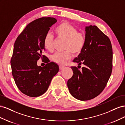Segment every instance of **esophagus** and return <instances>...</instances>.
Masks as SVG:
<instances>
[{"label": "esophagus", "instance_id": "34e87169", "mask_svg": "<svg viewBox=\"0 0 125 125\" xmlns=\"http://www.w3.org/2000/svg\"><path fill=\"white\" fill-rule=\"evenodd\" d=\"M64 68H65V67H64L63 66H59V70H61L63 69Z\"/></svg>", "mask_w": 125, "mask_h": 125}]
</instances>
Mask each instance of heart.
Wrapping results in <instances>:
<instances>
[{
	"mask_svg": "<svg viewBox=\"0 0 125 125\" xmlns=\"http://www.w3.org/2000/svg\"><path fill=\"white\" fill-rule=\"evenodd\" d=\"M58 38L66 40L63 52H57L52 56V59L60 65H65L71 59L72 54L77 55L83 50L85 44V36L83 33L78 32V29L68 22H64L55 29ZM44 48L48 51L53 50V37L50 33L45 35L43 40Z\"/></svg>",
	"mask_w": 125,
	"mask_h": 125,
	"instance_id": "1",
	"label": "heart"
}]
</instances>
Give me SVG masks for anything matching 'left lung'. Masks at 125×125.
I'll list each match as a JSON object with an SVG mask.
<instances>
[{
    "mask_svg": "<svg viewBox=\"0 0 125 125\" xmlns=\"http://www.w3.org/2000/svg\"><path fill=\"white\" fill-rule=\"evenodd\" d=\"M85 44L73 62L84 65L82 70L71 67L73 75L67 81L70 93L80 101L96 97L106 85L112 71L113 52L110 40L95 25L86 26ZM81 67V66H80Z\"/></svg>",
    "mask_w": 125,
    "mask_h": 125,
    "instance_id": "1",
    "label": "left lung"
}]
</instances>
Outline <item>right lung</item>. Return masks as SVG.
<instances>
[{
    "label": "right lung",
    "mask_w": 125,
    "mask_h": 125,
    "mask_svg": "<svg viewBox=\"0 0 125 125\" xmlns=\"http://www.w3.org/2000/svg\"><path fill=\"white\" fill-rule=\"evenodd\" d=\"M57 22L54 18H41L29 24L15 42L11 59L12 73L20 91L30 97H37L48 90L59 66L45 60L46 65L37 66L45 50L43 40L51 26Z\"/></svg>",
    "instance_id": "obj_1"
}]
</instances>
